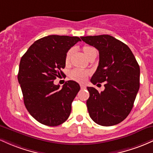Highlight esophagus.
I'll use <instances>...</instances> for the list:
<instances>
[{"instance_id": "34e87169", "label": "esophagus", "mask_w": 153, "mask_h": 153, "mask_svg": "<svg viewBox=\"0 0 153 153\" xmlns=\"http://www.w3.org/2000/svg\"><path fill=\"white\" fill-rule=\"evenodd\" d=\"M80 87H81V89L83 90V89L86 88V86L85 85H82V84H81V85H80Z\"/></svg>"}]
</instances>
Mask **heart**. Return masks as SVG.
Instances as JSON below:
<instances>
[{"instance_id": "heart-1", "label": "heart", "mask_w": 153, "mask_h": 153, "mask_svg": "<svg viewBox=\"0 0 153 153\" xmlns=\"http://www.w3.org/2000/svg\"><path fill=\"white\" fill-rule=\"evenodd\" d=\"M94 50H95V48L91 47V46H85V47L83 48V51L84 53H85L86 57H87V56H88V55L90 54L92 51H94ZM72 53H73V50L72 49H70L69 51H68V52L66 53V58H65L66 63L69 62L70 58H71ZM88 74L89 72L87 71H85V70L76 68V69H74L73 71L71 72V74H70V76H71V79L76 80V81L84 82L85 81V79H87V75H88Z\"/></svg>"}]
</instances>
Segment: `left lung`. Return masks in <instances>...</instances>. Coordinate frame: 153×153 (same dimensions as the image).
Returning <instances> with one entry per match:
<instances>
[{
  "instance_id": "8db88e82",
  "label": "left lung",
  "mask_w": 153,
  "mask_h": 153,
  "mask_svg": "<svg viewBox=\"0 0 153 153\" xmlns=\"http://www.w3.org/2000/svg\"><path fill=\"white\" fill-rule=\"evenodd\" d=\"M81 39L99 51V65L91 82H105V90L101 92L87 87L90 97L87 106L90 118L101 126L118 124L133 108L140 89V66L129 48L112 36H87Z\"/></svg>"
}]
</instances>
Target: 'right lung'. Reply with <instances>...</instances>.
Returning a JSON list of instances; mask_svg holds the SVG:
<instances>
[{"label": "right lung", "mask_w": 153, "mask_h": 153, "mask_svg": "<svg viewBox=\"0 0 153 153\" xmlns=\"http://www.w3.org/2000/svg\"><path fill=\"white\" fill-rule=\"evenodd\" d=\"M79 41L78 37L46 36L35 41L21 58L18 81L24 102L31 116L42 124L58 126L71 114L79 85L69 80L60 89L53 81L63 74L66 53Z\"/></svg>", "instance_id": "obj_1"}]
</instances>
